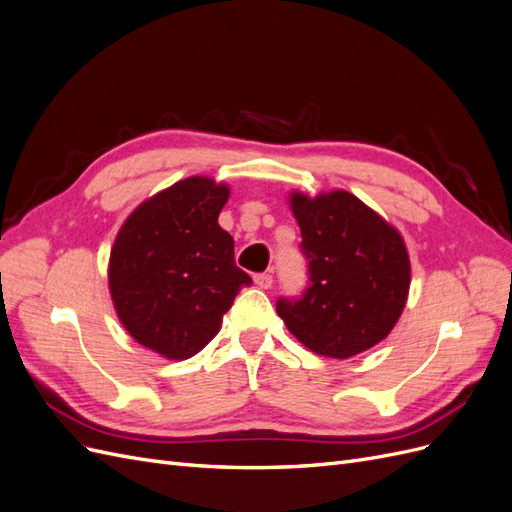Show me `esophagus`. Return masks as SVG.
Here are the masks:
<instances>
[{
    "label": "esophagus",
    "instance_id": "34e87169",
    "mask_svg": "<svg viewBox=\"0 0 512 512\" xmlns=\"http://www.w3.org/2000/svg\"><path fill=\"white\" fill-rule=\"evenodd\" d=\"M254 282H256L258 288L269 290L273 286V275L271 273H258V275H254Z\"/></svg>",
    "mask_w": 512,
    "mask_h": 512
}]
</instances>
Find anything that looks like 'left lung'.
<instances>
[{"instance_id": "1", "label": "left lung", "mask_w": 512, "mask_h": 512, "mask_svg": "<svg viewBox=\"0 0 512 512\" xmlns=\"http://www.w3.org/2000/svg\"><path fill=\"white\" fill-rule=\"evenodd\" d=\"M309 284L280 297L277 314L312 352L348 359L391 333L408 299L404 239L350 192L292 194Z\"/></svg>"}]
</instances>
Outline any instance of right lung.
Returning a JSON list of instances; mask_svg holds the SVG:
<instances>
[{"label":"right lung","mask_w":512,"mask_h":512,"mask_svg":"<svg viewBox=\"0 0 512 512\" xmlns=\"http://www.w3.org/2000/svg\"><path fill=\"white\" fill-rule=\"evenodd\" d=\"M226 200L222 183L183 179L138 207L115 239L108 286L117 316L138 344L166 359L203 350L252 284L218 224Z\"/></svg>","instance_id":"obj_1"}]
</instances>
